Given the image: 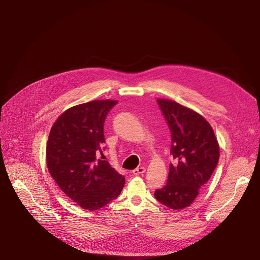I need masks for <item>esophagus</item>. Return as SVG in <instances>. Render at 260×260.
<instances>
[{"instance_id":"34e87169","label":"esophagus","mask_w":260,"mask_h":260,"mask_svg":"<svg viewBox=\"0 0 260 260\" xmlns=\"http://www.w3.org/2000/svg\"><path fill=\"white\" fill-rule=\"evenodd\" d=\"M145 171H146V169H145L144 167H140V168L135 169V170L133 171V174H134V175H136V176H138V175H142V174H144V173H145Z\"/></svg>"}]
</instances>
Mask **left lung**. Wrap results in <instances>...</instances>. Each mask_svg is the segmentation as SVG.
I'll list each match as a JSON object with an SVG mask.
<instances>
[{
	"label": "left lung",
	"mask_w": 260,
	"mask_h": 260,
	"mask_svg": "<svg viewBox=\"0 0 260 260\" xmlns=\"http://www.w3.org/2000/svg\"><path fill=\"white\" fill-rule=\"evenodd\" d=\"M172 134L167 185L155 199L173 210L189 207L211 178L219 160V144L211 124L197 111L175 101L157 99Z\"/></svg>",
	"instance_id": "obj_1"
}]
</instances>
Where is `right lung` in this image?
Returning a JSON list of instances; mask_svg holds the SVG:
<instances>
[{"mask_svg":"<svg viewBox=\"0 0 260 260\" xmlns=\"http://www.w3.org/2000/svg\"><path fill=\"white\" fill-rule=\"evenodd\" d=\"M116 104L115 100H96L71 107L49 133L47 169L58 187L85 210L105 207L124 186L125 178L98 158L105 142V118Z\"/></svg>","mask_w":260,"mask_h":260,"instance_id":"right-lung-1","label":"right lung"}]
</instances>
